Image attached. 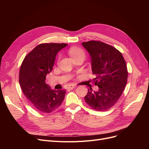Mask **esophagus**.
<instances>
[{
	"instance_id": "1",
	"label": "esophagus",
	"mask_w": 149,
	"mask_h": 149,
	"mask_svg": "<svg viewBox=\"0 0 149 149\" xmlns=\"http://www.w3.org/2000/svg\"><path fill=\"white\" fill-rule=\"evenodd\" d=\"M76 87V86L73 84H69L68 85V88L70 89H74V88Z\"/></svg>"
}]
</instances>
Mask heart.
I'll use <instances>...</instances> for the list:
<instances>
[{
    "label": "heart",
    "mask_w": 149,
    "mask_h": 149,
    "mask_svg": "<svg viewBox=\"0 0 149 149\" xmlns=\"http://www.w3.org/2000/svg\"><path fill=\"white\" fill-rule=\"evenodd\" d=\"M69 54L70 56L73 58L79 56H84V52L82 49L76 47H72L69 49Z\"/></svg>",
    "instance_id": "obj_1"
}]
</instances>
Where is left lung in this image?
I'll return each mask as SVG.
<instances>
[{"label":"left lung","instance_id":"1","mask_svg":"<svg viewBox=\"0 0 149 149\" xmlns=\"http://www.w3.org/2000/svg\"><path fill=\"white\" fill-rule=\"evenodd\" d=\"M91 57L94 84L97 91L88 89L85 102L93 109L104 111L118 102L127 81V65L122 53L114 47L100 41L82 43Z\"/></svg>","mask_w":149,"mask_h":149}]
</instances>
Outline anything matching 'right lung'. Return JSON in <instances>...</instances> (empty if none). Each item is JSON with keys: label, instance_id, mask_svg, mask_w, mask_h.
Here are the masks:
<instances>
[{"label": "right lung", "instance_id": "add662e5", "mask_svg": "<svg viewBox=\"0 0 149 149\" xmlns=\"http://www.w3.org/2000/svg\"><path fill=\"white\" fill-rule=\"evenodd\" d=\"M67 43H45L38 45L26 55L19 72L22 92L38 111L50 113L64 100L66 90H53L45 83L46 76L53 69L55 57Z\"/></svg>", "mask_w": 149, "mask_h": 149}]
</instances>
